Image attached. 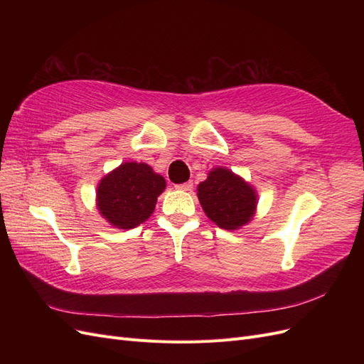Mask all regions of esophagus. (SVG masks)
<instances>
[{"label": "esophagus", "mask_w": 364, "mask_h": 364, "mask_svg": "<svg viewBox=\"0 0 364 364\" xmlns=\"http://www.w3.org/2000/svg\"><path fill=\"white\" fill-rule=\"evenodd\" d=\"M193 188V182L188 181L185 183H181V185H176V190H181V191H191Z\"/></svg>", "instance_id": "34e87169"}]
</instances>
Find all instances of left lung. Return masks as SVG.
Returning <instances> with one entry per match:
<instances>
[{
	"label": "left lung",
	"instance_id": "8db88e82",
	"mask_svg": "<svg viewBox=\"0 0 364 364\" xmlns=\"http://www.w3.org/2000/svg\"><path fill=\"white\" fill-rule=\"evenodd\" d=\"M197 197L206 217L226 230H237L252 222L258 206L257 190L226 167L208 173L206 181L197 185Z\"/></svg>",
	"mask_w": 364,
	"mask_h": 364
}]
</instances>
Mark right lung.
<instances>
[{
	"label": "right lung",
	"mask_w": 364,
	"mask_h": 364,
	"mask_svg": "<svg viewBox=\"0 0 364 364\" xmlns=\"http://www.w3.org/2000/svg\"><path fill=\"white\" fill-rule=\"evenodd\" d=\"M167 182L146 162H123L97 185L95 205L117 229L136 228L155 211Z\"/></svg>",
	"instance_id": "right-lung-1"
}]
</instances>
